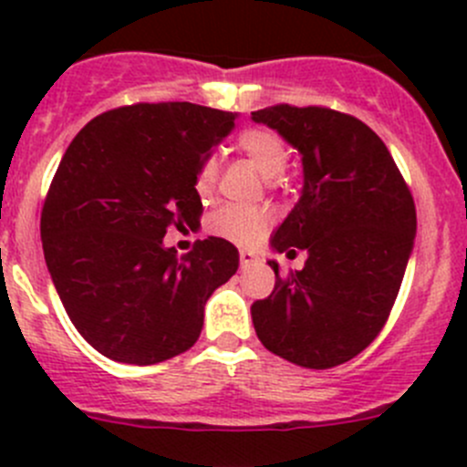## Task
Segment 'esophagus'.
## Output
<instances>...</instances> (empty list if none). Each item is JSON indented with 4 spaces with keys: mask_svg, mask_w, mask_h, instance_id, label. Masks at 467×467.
Listing matches in <instances>:
<instances>
[{
    "mask_svg": "<svg viewBox=\"0 0 467 467\" xmlns=\"http://www.w3.org/2000/svg\"><path fill=\"white\" fill-rule=\"evenodd\" d=\"M257 262H260V260H257L255 253H251V251H242V253H239V264H242V268L255 266Z\"/></svg>",
    "mask_w": 467,
    "mask_h": 467,
    "instance_id": "1",
    "label": "esophagus"
}]
</instances>
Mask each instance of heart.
Here are the masks:
<instances>
[{
  "instance_id": "heart-1",
  "label": "heart",
  "mask_w": 467,
  "mask_h": 467,
  "mask_svg": "<svg viewBox=\"0 0 467 467\" xmlns=\"http://www.w3.org/2000/svg\"><path fill=\"white\" fill-rule=\"evenodd\" d=\"M237 149L255 164L257 171L266 181L280 176L286 167V146L273 130L266 129H248L237 138ZM219 178V164L214 158L205 160L196 176V192L201 196H210ZM268 214L262 210H251V207L230 205L216 212L210 219V230L216 237H223L228 242L239 244V246H251L262 237L266 230Z\"/></svg>"
}]
</instances>
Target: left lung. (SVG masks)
I'll use <instances>...</instances> for the list:
<instances>
[{"instance_id":"1","label":"left lung","mask_w":467,"mask_h":467,"mask_svg":"<svg viewBox=\"0 0 467 467\" xmlns=\"http://www.w3.org/2000/svg\"><path fill=\"white\" fill-rule=\"evenodd\" d=\"M251 119L303 160L300 199L271 234V248L307 251L303 271L286 280L268 260L275 286L251 305L255 332L296 366L346 364L373 343L398 298L416 239L411 192L386 144L355 117L273 106Z\"/></svg>"}]
</instances>
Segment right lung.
I'll return each instance as SVG.
<instances>
[{
  "label": "right lung",
  "mask_w": 467,
  "mask_h": 467,
  "mask_svg": "<svg viewBox=\"0 0 467 467\" xmlns=\"http://www.w3.org/2000/svg\"><path fill=\"white\" fill-rule=\"evenodd\" d=\"M234 119L187 101L138 103L94 117L65 150L42 251L69 321L108 359L149 366L190 350L210 296L237 273L225 239L185 255L162 242L199 219L196 176Z\"/></svg>",
  "instance_id": "1"
}]
</instances>
